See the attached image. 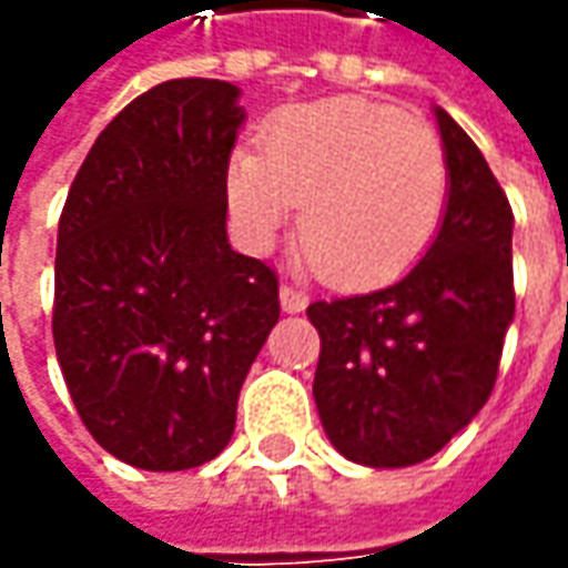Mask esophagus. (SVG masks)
<instances>
[{
    "instance_id": "esophagus-1",
    "label": "esophagus",
    "mask_w": 568,
    "mask_h": 568,
    "mask_svg": "<svg viewBox=\"0 0 568 568\" xmlns=\"http://www.w3.org/2000/svg\"><path fill=\"white\" fill-rule=\"evenodd\" d=\"M306 293L303 291H296V287H291V284H281V308L284 312H303L306 308Z\"/></svg>"
}]
</instances>
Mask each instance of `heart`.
<instances>
[{"mask_svg":"<svg viewBox=\"0 0 568 568\" xmlns=\"http://www.w3.org/2000/svg\"><path fill=\"white\" fill-rule=\"evenodd\" d=\"M234 229L265 253L303 203L300 241L324 277L371 287L408 272L439 232L448 166L439 139L408 113L327 98L277 116L265 154L237 148L225 172Z\"/></svg>","mask_w":568,"mask_h":568,"instance_id":"1","label":"heart"}]
</instances>
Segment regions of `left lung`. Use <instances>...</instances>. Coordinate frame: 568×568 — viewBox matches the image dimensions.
<instances>
[{
	"instance_id": "8db88e82",
	"label": "left lung",
	"mask_w": 568,
	"mask_h": 568,
	"mask_svg": "<svg viewBox=\"0 0 568 568\" xmlns=\"http://www.w3.org/2000/svg\"><path fill=\"white\" fill-rule=\"evenodd\" d=\"M436 123L448 201L424 260L383 291L306 308L324 433L365 467L420 464L470 424L514 322V210L470 135L442 108Z\"/></svg>"
}]
</instances>
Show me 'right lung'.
I'll list each match as a JSON object with an SVG mask.
<instances>
[{"label": "right lung", "mask_w": 568, "mask_h": 568, "mask_svg": "<svg viewBox=\"0 0 568 568\" xmlns=\"http://www.w3.org/2000/svg\"><path fill=\"white\" fill-rule=\"evenodd\" d=\"M237 95L170 80L129 101L58 222V365L92 439L139 470H191L229 445L281 315L275 272L225 234Z\"/></svg>", "instance_id": "1"}]
</instances>
